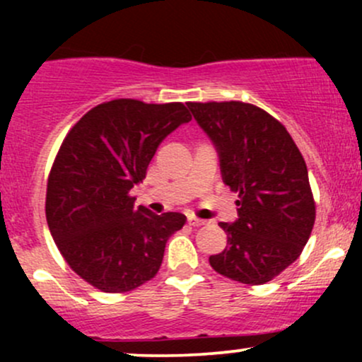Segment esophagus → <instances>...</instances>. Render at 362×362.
Returning a JSON list of instances; mask_svg holds the SVG:
<instances>
[{
  "mask_svg": "<svg viewBox=\"0 0 362 362\" xmlns=\"http://www.w3.org/2000/svg\"><path fill=\"white\" fill-rule=\"evenodd\" d=\"M187 223L194 228H199V226H202V224H206L204 219H199V218H195V216H189V218H187Z\"/></svg>",
  "mask_w": 362,
  "mask_h": 362,
  "instance_id": "esophagus-1",
  "label": "esophagus"
}]
</instances>
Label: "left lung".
I'll return each instance as SVG.
<instances>
[{
	"label": "left lung",
	"mask_w": 362,
	"mask_h": 362,
	"mask_svg": "<svg viewBox=\"0 0 362 362\" xmlns=\"http://www.w3.org/2000/svg\"><path fill=\"white\" fill-rule=\"evenodd\" d=\"M219 155L223 182L238 192V219L219 223L226 248L211 267L242 284H265L289 267L308 242L315 199L305 158L286 127L243 102H189Z\"/></svg>",
	"instance_id": "left-lung-1"
}]
</instances>
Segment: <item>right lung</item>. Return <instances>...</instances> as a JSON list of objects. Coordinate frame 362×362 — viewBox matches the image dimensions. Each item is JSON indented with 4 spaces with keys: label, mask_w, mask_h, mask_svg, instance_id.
Segmentation results:
<instances>
[{
    "label": "right lung",
    "mask_w": 362,
    "mask_h": 362,
    "mask_svg": "<svg viewBox=\"0 0 362 362\" xmlns=\"http://www.w3.org/2000/svg\"><path fill=\"white\" fill-rule=\"evenodd\" d=\"M192 115L180 102H103L62 141L47 178L45 218L61 255L103 293H127L153 279L165 245L182 230L180 213L134 207L158 146Z\"/></svg>",
    "instance_id": "1"
}]
</instances>
